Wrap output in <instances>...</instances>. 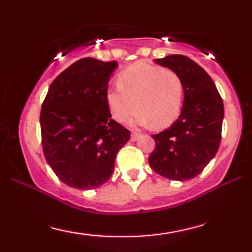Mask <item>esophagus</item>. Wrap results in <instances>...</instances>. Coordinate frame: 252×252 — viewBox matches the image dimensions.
Listing matches in <instances>:
<instances>
[{"label": "esophagus", "instance_id": "1", "mask_svg": "<svg viewBox=\"0 0 252 252\" xmlns=\"http://www.w3.org/2000/svg\"><path fill=\"white\" fill-rule=\"evenodd\" d=\"M140 134H137V132H131V136H130V140H131V141H134V142H135V141H137L138 140V138H140Z\"/></svg>", "mask_w": 252, "mask_h": 252}]
</instances>
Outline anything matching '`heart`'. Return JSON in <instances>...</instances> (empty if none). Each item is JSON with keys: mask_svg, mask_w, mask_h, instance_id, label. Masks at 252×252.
I'll use <instances>...</instances> for the list:
<instances>
[{"mask_svg": "<svg viewBox=\"0 0 252 252\" xmlns=\"http://www.w3.org/2000/svg\"><path fill=\"white\" fill-rule=\"evenodd\" d=\"M118 88L106 92L112 117L126 122L135 110L132 123L164 128L178 118L184 100V85L175 72L148 63L126 68L117 80Z\"/></svg>", "mask_w": 252, "mask_h": 252, "instance_id": "1", "label": "heart"}]
</instances>
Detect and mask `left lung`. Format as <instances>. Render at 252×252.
<instances>
[{"label": "left lung", "instance_id": "1", "mask_svg": "<svg viewBox=\"0 0 252 252\" xmlns=\"http://www.w3.org/2000/svg\"><path fill=\"white\" fill-rule=\"evenodd\" d=\"M154 62L181 78L185 98L178 120L168 129L153 135L155 149L149 155V164L170 180H190L218 152L222 99L206 71L189 58L172 54Z\"/></svg>", "mask_w": 252, "mask_h": 252}]
</instances>
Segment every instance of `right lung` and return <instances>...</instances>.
Listing matches in <instances>:
<instances>
[{
    "label": "right lung",
    "mask_w": 252,
    "mask_h": 252,
    "mask_svg": "<svg viewBox=\"0 0 252 252\" xmlns=\"http://www.w3.org/2000/svg\"><path fill=\"white\" fill-rule=\"evenodd\" d=\"M116 62L84 58L51 84L40 114L42 150L67 186L92 189L114 172L115 158L130 131L111 120L106 92Z\"/></svg>",
    "instance_id": "obj_1"
}]
</instances>
